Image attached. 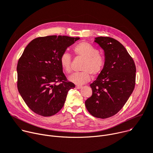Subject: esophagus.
<instances>
[{"label": "esophagus", "instance_id": "esophagus-1", "mask_svg": "<svg viewBox=\"0 0 153 153\" xmlns=\"http://www.w3.org/2000/svg\"><path fill=\"white\" fill-rule=\"evenodd\" d=\"M82 88V87H81V86H78V85L76 86V88H77V89H81Z\"/></svg>", "mask_w": 153, "mask_h": 153}]
</instances>
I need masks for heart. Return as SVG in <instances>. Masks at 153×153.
<instances>
[{
    "label": "heart",
    "instance_id": "b5f03b06",
    "mask_svg": "<svg viewBox=\"0 0 153 153\" xmlns=\"http://www.w3.org/2000/svg\"><path fill=\"white\" fill-rule=\"evenodd\" d=\"M74 53L84 59V62L81 67L83 71L76 73L68 77L70 82L77 85H81L88 82L91 79V75L95 77L100 74L104 69L105 59L103 55L99 53V50L90 44L82 42L73 47ZM61 67L66 73L71 72V56L67 52L63 53L59 58Z\"/></svg>",
    "mask_w": 153,
    "mask_h": 153
}]
</instances>
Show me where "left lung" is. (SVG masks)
Wrapping results in <instances>:
<instances>
[{
	"label": "left lung",
	"instance_id": "8db88e82",
	"mask_svg": "<svg viewBox=\"0 0 153 153\" xmlns=\"http://www.w3.org/2000/svg\"><path fill=\"white\" fill-rule=\"evenodd\" d=\"M94 42L104 51L105 65L90 84L92 95L85 105L90 114L106 119L117 113L133 92L136 67L126 48L117 40L98 37Z\"/></svg>",
	"mask_w": 153,
	"mask_h": 153
}]
</instances>
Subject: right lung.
<instances>
[{
	"label": "right lung",
	"instance_id": "right-lung-1",
	"mask_svg": "<svg viewBox=\"0 0 153 153\" xmlns=\"http://www.w3.org/2000/svg\"><path fill=\"white\" fill-rule=\"evenodd\" d=\"M79 39L66 36L40 37L25 48L17 65V86L25 102L35 113L44 117L56 114L64 106L68 91L75 87L67 81L59 58Z\"/></svg>",
	"mask_w": 153,
	"mask_h": 153
}]
</instances>
